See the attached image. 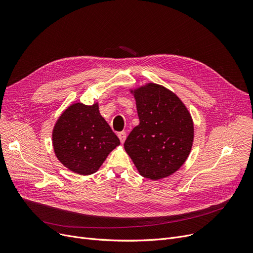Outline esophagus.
<instances>
[{"mask_svg":"<svg viewBox=\"0 0 253 253\" xmlns=\"http://www.w3.org/2000/svg\"><path fill=\"white\" fill-rule=\"evenodd\" d=\"M118 137L120 139V141H121V143H124L125 142V139H126V133L123 131V132H120V133L118 134Z\"/></svg>","mask_w":253,"mask_h":253,"instance_id":"34e87169","label":"esophagus"}]
</instances>
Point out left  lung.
<instances>
[{
  "mask_svg": "<svg viewBox=\"0 0 253 253\" xmlns=\"http://www.w3.org/2000/svg\"><path fill=\"white\" fill-rule=\"evenodd\" d=\"M139 124L124 149L138 170L151 180L168 177L187 161L194 142V122L187 105L173 91L156 83L130 89Z\"/></svg>",
  "mask_w": 253,
  "mask_h": 253,
  "instance_id": "obj_1",
  "label": "left lung"
}]
</instances>
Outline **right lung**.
Returning a JSON list of instances; mask_svg holds the SVG:
<instances>
[{
	"mask_svg": "<svg viewBox=\"0 0 253 253\" xmlns=\"http://www.w3.org/2000/svg\"><path fill=\"white\" fill-rule=\"evenodd\" d=\"M53 150L60 163L80 175L95 173L120 140L99 113V104L74 102L52 130Z\"/></svg>",
	"mask_w": 253,
	"mask_h": 253,
	"instance_id": "obj_1",
	"label": "right lung"
}]
</instances>
